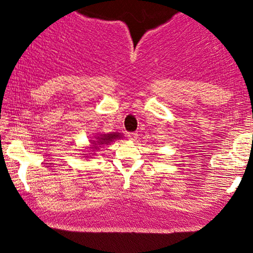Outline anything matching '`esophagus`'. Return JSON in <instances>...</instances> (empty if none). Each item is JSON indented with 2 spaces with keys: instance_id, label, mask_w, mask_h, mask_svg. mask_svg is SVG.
<instances>
[{
  "instance_id": "obj_1",
  "label": "esophagus",
  "mask_w": 253,
  "mask_h": 253,
  "mask_svg": "<svg viewBox=\"0 0 253 253\" xmlns=\"http://www.w3.org/2000/svg\"><path fill=\"white\" fill-rule=\"evenodd\" d=\"M127 138H129L130 140H132V141L137 140L138 133H137V132H130V133H127Z\"/></svg>"
}]
</instances>
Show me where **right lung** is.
I'll return each instance as SVG.
<instances>
[{
	"label": "right lung",
	"instance_id": "1",
	"mask_svg": "<svg viewBox=\"0 0 253 253\" xmlns=\"http://www.w3.org/2000/svg\"><path fill=\"white\" fill-rule=\"evenodd\" d=\"M122 138V134L119 133V132H113V133H107V134H99L97 135V137H94V140H90L91 144H92V152H98L99 151V148L101 146L104 145H108L109 142L116 140V139H120ZM94 155V154H92Z\"/></svg>",
	"mask_w": 253,
	"mask_h": 253
}]
</instances>
